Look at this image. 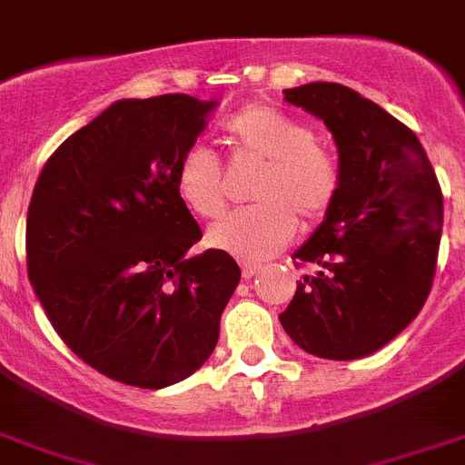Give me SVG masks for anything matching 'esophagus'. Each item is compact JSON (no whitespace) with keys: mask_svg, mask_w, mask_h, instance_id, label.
<instances>
[{"mask_svg":"<svg viewBox=\"0 0 465 465\" xmlns=\"http://www.w3.org/2000/svg\"><path fill=\"white\" fill-rule=\"evenodd\" d=\"M259 271H261V265L249 263V261H244V263H242V277H244V280H252V277L256 275Z\"/></svg>","mask_w":465,"mask_h":465,"instance_id":"1","label":"esophagus"}]
</instances>
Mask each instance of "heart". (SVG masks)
<instances>
[{
	"label": "heart",
	"mask_w": 465,
	"mask_h": 465,
	"mask_svg": "<svg viewBox=\"0 0 465 465\" xmlns=\"http://www.w3.org/2000/svg\"><path fill=\"white\" fill-rule=\"evenodd\" d=\"M223 134L232 162L261 166L249 188L256 204L206 232L213 249L237 259H263L292 240L296 225L311 228L331 212L343 185L341 160L303 119L249 103L225 119ZM173 188L194 216L212 221L228 206L221 160L197 143L178 154Z\"/></svg>",
	"instance_id": "b5f03b06"
}]
</instances>
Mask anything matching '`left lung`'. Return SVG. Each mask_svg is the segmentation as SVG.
Masks as SVG:
<instances>
[{"instance_id": "1", "label": "left lung", "mask_w": 465, "mask_h": 465, "mask_svg": "<svg viewBox=\"0 0 465 465\" xmlns=\"http://www.w3.org/2000/svg\"><path fill=\"white\" fill-rule=\"evenodd\" d=\"M284 98L327 124L343 185L299 252L315 272L296 284L280 322L324 360H357L383 348L421 312L442 237V190L410 126L357 91L312 82Z\"/></svg>"}]
</instances>
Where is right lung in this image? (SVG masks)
<instances>
[{
  "label": "right lung",
  "instance_id": "obj_1",
  "mask_svg": "<svg viewBox=\"0 0 465 465\" xmlns=\"http://www.w3.org/2000/svg\"><path fill=\"white\" fill-rule=\"evenodd\" d=\"M216 101H117L51 154L27 209V277L55 334L136 388L188 379L218 343L240 265L202 240L173 169Z\"/></svg>",
  "mask_w": 465,
  "mask_h": 465
}]
</instances>
